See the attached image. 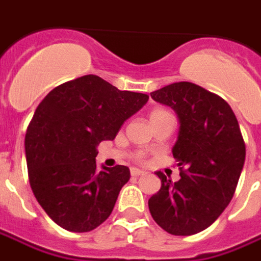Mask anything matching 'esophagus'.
Listing matches in <instances>:
<instances>
[{
	"label": "esophagus",
	"instance_id": "1",
	"mask_svg": "<svg viewBox=\"0 0 261 261\" xmlns=\"http://www.w3.org/2000/svg\"><path fill=\"white\" fill-rule=\"evenodd\" d=\"M144 175H145V172H144V170L136 169V168H134V169H131V176H133V177H138V176H144Z\"/></svg>",
	"mask_w": 261,
	"mask_h": 261
}]
</instances>
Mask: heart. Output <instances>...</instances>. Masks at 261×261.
<instances>
[{
  "instance_id": "obj_1",
  "label": "heart",
  "mask_w": 261,
  "mask_h": 261,
  "mask_svg": "<svg viewBox=\"0 0 261 261\" xmlns=\"http://www.w3.org/2000/svg\"><path fill=\"white\" fill-rule=\"evenodd\" d=\"M162 113H168V112H165V110H162V109H156V110H153L152 113H151V117L156 116V114H162ZM138 159H141V155H138Z\"/></svg>"
}]
</instances>
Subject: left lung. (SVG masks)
Wrapping results in <instances>:
<instances>
[{"label":"left lung","instance_id":"left-lung-1","mask_svg":"<svg viewBox=\"0 0 261 261\" xmlns=\"http://www.w3.org/2000/svg\"><path fill=\"white\" fill-rule=\"evenodd\" d=\"M151 97L179 117L172 152L180 180L156 172L162 186L148 200L149 213L172 235H194L207 229L232 200L245 164V141L229 105L201 86L175 82Z\"/></svg>","mask_w":261,"mask_h":261}]
</instances>
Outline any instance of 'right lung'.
I'll return each instance as SVG.
<instances>
[{"label":"right lung","mask_w":261,"mask_h":261,"mask_svg":"<svg viewBox=\"0 0 261 261\" xmlns=\"http://www.w3.org/2000/svg\"><path fill=\"white\" fill-rule=\"evenodd\" d=\"M148 99L84 75L54 88L37 106L25 137L29 183L61 228L89 232L109 218L130 169L117 165L99 172L96 147L114 140Z\"/></svg>","instance_id":"add662e5"}]
</instances>
